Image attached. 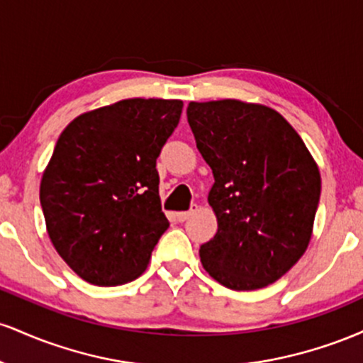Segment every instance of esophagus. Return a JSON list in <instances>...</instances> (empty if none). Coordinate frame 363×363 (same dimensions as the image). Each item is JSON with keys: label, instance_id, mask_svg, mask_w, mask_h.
Segmentation results:
<instances>
[{"label": "esophagus", "instance_id": "1", "mask_svg": "<svg viewBox=\"0 0 363 363\" xmlns=\"http://www.w3.org/2000/svg\"><path fill=\"white\" fill-rule=\"evenodd\" d=\"M196 211H198V205H193L187 211H179V213H177L176 216H177L179 222H186V220L189 218V216H193V215L196 213Z\"/></svg>", "mask_w": 363, "mask_h": 363}]
</instances>
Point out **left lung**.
Here are the masks:
<instances>
[{
    "mask_svg": "<svg viewBox=\"0 0 363 363\" xmlns=\"http://www.w3.org/2000/svg\"><path fill=\"white\" fill-rule=\"evenodd\" d=\"M196 147L211 167L218 230L199 249L203 268L232 290L274 283L309 247L320 174L298 133L262 104L189 102Z\"/></svg>",
    "mask_w": 363,
    "mask_h": 363,
    "instance_id": "left-lung-1",
    "label": "left lung"
}]
</instances>
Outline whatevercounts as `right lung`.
Masks as SVG:
<instances>
[{
    "label": "right lung",
    "instance_id": "1",
    "mask_svg": "<svg viewBox=\"0 0 363 363\" xmlns=\"http://www.w3.org/2000/svg\"><path fill=\"white\" fill-rule=\"evenodd\" d=\"M182 106L126 99L80 114L57 138L40 206L54 249L91 285L138 278L169 228L155 165Z\"/></svg>",
    "mask_w": 363,
    "mask_h": 363
}]
</instances>
